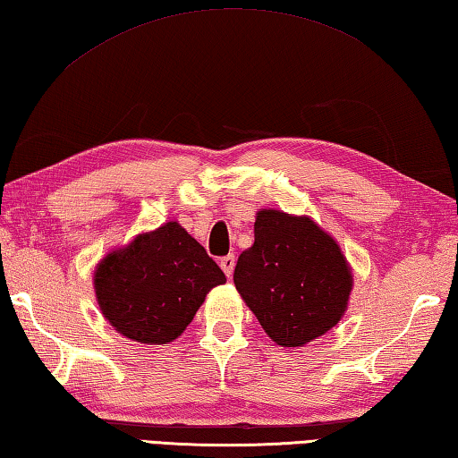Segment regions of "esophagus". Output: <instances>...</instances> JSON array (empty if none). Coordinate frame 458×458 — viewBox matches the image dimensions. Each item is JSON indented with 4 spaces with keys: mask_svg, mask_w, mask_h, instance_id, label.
Returning a JSON list of instances; mask_svg holds the SVG:
<instances>
[{
    "mask_svg": "<svg viewBox=\"0 0 458 458\" xmlns=\"http://www.w3.org/2000/svg\"><path fill=\"white\" fill-rule=\"evenodd\" d=\"M234 266H236V258H234V254H228V256L220 258V268L224 270V274H226L228 278L232 276V272H234Z\"/></svg>",
    "mask_w": 458,
    "mask_h": 458,
    "instance_id": "1",
    "label": "esophagus"
}]
</instances>
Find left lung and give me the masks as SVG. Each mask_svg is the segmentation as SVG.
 I'll use <instances>...</instances> for the list:
<instances>
[{
	"label": "left lung",
	"mask_w": 458,
	"mask_h": 458,
	"mask_svg": "<svg viewBox=\"0 0 458 458\" xmlns=\"http://www.w3.org/2000/svg\"><path fill=\"white\" fill-rule=\"evenodd\" d=\"M234 284L266 335L296 348L336 327L354 280L336 240L312 218L262 208L254 244L238 258Z\"/></svg>",
	"instance_id": "1"
}]
</instances>
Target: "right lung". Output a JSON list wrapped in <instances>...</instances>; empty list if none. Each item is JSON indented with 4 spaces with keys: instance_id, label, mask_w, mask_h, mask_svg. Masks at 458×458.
Segmentation results:
<instances>
[{
    "instance_id": "right-lung-1",
    "label": "right lung",
    "mask_w": 458,
    "mask_h": 458,
    "mask_svg": "<svg viewBox=\"0 0 458 458\" xmlns=\"http://www.w3.org/2000/svg\"><path fill=\"white\" fill-rule=\"evenodd\" d=\"M224 272L176 220L114 248L94 270L99 310L134 343H174Z\"/></svg>"
}]
</instances>
